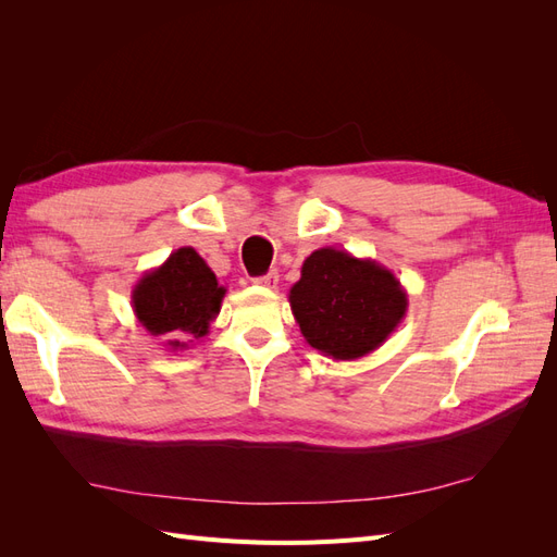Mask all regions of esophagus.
Listing matches in <instances>:
<instances>
[{
  "label": "esophagus",
  "mask_w": 557,
  "mask_h": 557,
  "mask_svg": "<svg viewBox=\"0 0 557 557\" xmlns=\"http://www.w3.org/2000/svg\"><path fill=\"white\" fill-rule=\"evenodd\" d=\"M252 283H258V285H264V288H269V290H274L276 285H278V272L276 269H272V272L269 274H264V276H260V278H256Z\"/></svg>",
  "instance_id": "34e87169"
}]
</instances>
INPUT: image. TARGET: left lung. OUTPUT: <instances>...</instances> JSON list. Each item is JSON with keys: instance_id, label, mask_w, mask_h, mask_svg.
Masks as SVG:
<instances>
[{"instance_id": "1", "label": "left lung", "mask_w": 557, "mask_h": 557, "mask_svg": "<svg viewBox=\"0 0 557 557\" xmlns=\"http://www.w3.org/2000/svg\"><path fill=\"white\" fill-rule=\"evenodd\" d=\"M288 299L309 346L332 360L369 356L409 309L407 290L391 269L332 246L305 260Z\"/></svg>"}]
</instances>
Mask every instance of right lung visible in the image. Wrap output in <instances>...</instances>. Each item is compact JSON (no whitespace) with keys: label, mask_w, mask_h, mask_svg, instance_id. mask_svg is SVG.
Returning a JSON list of instances; mask_svg holds the SVG:
<instances>
[{"label":"right lung","mask_w":557,"mask_h":557,"mask_svg":"<svg viewBox=\"0 0 557 557\" xmlns=\"http://www.w3.org/2000/svg\"><path fill=\"white\" fill-rule=\"evenodd\" d=\"M225 293L207 260L183 246L137 281L132 309L148 334L164 336L166 348L176 352L209 334Z\"/></svg>","instance_id":"add662e5"}]
</instances>
